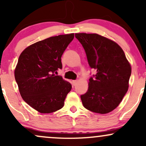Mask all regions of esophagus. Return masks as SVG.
<instances>
[{
    "instance_id": "34e87169",
    "label": "esophagus",
    "mask_w": 146,
    "mask_h": 146,
    "mask_svg": "<svg viewBox=\"0 0 146 146\" xmlns=\"http://www.w3.org/2000/svg\"><path fill=\"white\" fill-rule=\"evenodd\" d=\"M78 80H73V85H74V86H75V85L77 84V83H78Z\"/></svg>"
}]
</instances>
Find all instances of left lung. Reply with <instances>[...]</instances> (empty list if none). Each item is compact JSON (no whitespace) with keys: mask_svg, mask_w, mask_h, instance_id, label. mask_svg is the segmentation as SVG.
<instances>
[{"mask_svg":"<svg viewBox=\"0 0 146 146\" xmlns=\"http://www.w3.org/2000/svg\"><path fill=\"white\" fill-rule=\"evenodd\" d=\"M82 44L90 66L97 70L90 78L88 90L81 95L84 108L107 114L122 101L129 86L131 65L117 43L97 33H75Z\"/></svg>","mask_w":146,"mask_h":146,"instance_id":"1","label":"left lung"}]
</instances>
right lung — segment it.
Here are the masks:
<instances>
[{
	"instance_id": "right-lung-1",
	"label": "right lung",
	"mask_w": 146,
	"mask_h": 146,
	"mask_svg": "<svg viewBox=\"0 0 146 146\" xmlns=\"http://www.w3.org/2000/svg\"><path fill=\"white\" fill-rule=\"evenodd\" d=\"M74 33L59 35L27 46L20 55L14 76L22 98L40 113L61 109L71 90L70 82L56 75L61 57Z\"/></svg>"
}]
</instances>
